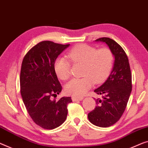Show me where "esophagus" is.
Instances as JSON below:
<instances>
[{"label": "esophagus", "mask_w": 148, "mask_h": 148, "mask_svg": "<svg viewBox=\"0 0 148 148\" xmlns=\"http://www.w3.org/2000/svg\"><path fill=\"white\" fill-rule=\"evenodd\" d=\"M83 97H80V98H77V97H72V101H74V102H75V101H80V100H83Z\"/></svg>", "instance_id": "34e87169"}]
</instances>
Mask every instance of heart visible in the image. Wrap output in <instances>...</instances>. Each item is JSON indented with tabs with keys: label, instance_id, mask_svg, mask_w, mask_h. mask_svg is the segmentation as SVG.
<instances>
[{
	"label": "heart",
	"instance_id": "1",
	"mask_svg": "<svg viewBox=\"0 0 148 148\" xmlns=\"http://www.w3.org/2000/svg\"><path fill=\"white\" fill-rule=\"evenodd\" d=\"M68 57L73 63L82 64V76L74 78L66 84L65 91L74 97H82L92 86L94 82H102L108 76L114 63V55L108 48L97 49L87 45H78L68 53ZM70 61L65 57H60L55 62L54 69L60 79L65 80L70 75Z\"/></svg>",
	"mask_w": 148,
	"mask_h": 148
}]
</instances>
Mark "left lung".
I'll return each instance as SVG.
<instances>
[{
    "label": "left lung",
    "instance_id": "8db88e82",
    "mask_svg": "<svg viewBox=\"0 0 148 148\" xmlns=\"http://www.w3.org/2000/svg\"><path fill=\"white\" fill-rule=\"evenodd\" d=\"M108 46L115 58L114 67L106 81L94 92L102 95L96 100L94 110L88 115V120L98 127H110L116 123L126 108L132 92V74L127 56L116 41L103 37L96 40Z\"/></svg>",
    "mask_w": 148,
    "mask_h": 148
}]
</instances>
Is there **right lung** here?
Returning <instances> with one entry per match:
<instances>
[{
	"label": "right lung",
	"instance_id": "add662e5",
	"mask_svg": "<svg viewBox=\"0 0 148 148\" xmlns=\"http://www.w3.org/2000/svg\"><path fill=\"white\" fill-rule=\"evenodd\" d=\"M70 45L42 41L30 49L22 62L20 84L23 102L32 120L39 126L52 130L60 126L67 117L70 97L52 100L62 91L54 63Z\"/></svg>",
	"mask_w": 148,
	"mask_h": 148
}]
</instances>
